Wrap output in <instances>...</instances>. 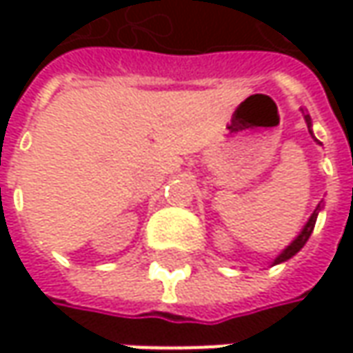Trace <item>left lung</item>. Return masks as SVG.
<instances>
[{
    "label": "left lung",
    "instance_id": "8db88e82",
    "mask_svg": "<svg viewBox=\"0 0 353 353\" xmlns=\"http://www.w3.org/2000/svg\"><path fill=\"white\" fill-rule=\"evenodd\" d=\"M306 121H308V125H310V117H308V116H306ZM319 210H320V204H319V206H316V210H314V214L310 216V220L306 222L305 230L301 232V236L296 237V239L292 241L291 245H289L287 250L283 251L281 255H279L277 259H275V263H281V261H287V259H291L294 253H299V251H301V248H303L306 241H308V237H310V234H312V230H314V224H316V216H319Z\"/></svg>",
    "mask_w": 353,
    "mask_h": 353
}]
</instances>
